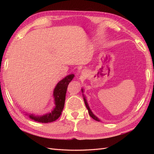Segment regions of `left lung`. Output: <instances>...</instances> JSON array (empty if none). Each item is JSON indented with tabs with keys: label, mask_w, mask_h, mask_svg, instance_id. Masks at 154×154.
<instances>
[{
	"label": "left lung",
	"mask_w": 154,
	"mask_h": 154,
	"mask_svg": "<svg viewBox=\"0 0 154 154\" xmlns=\"http://www.w3.org/2000/svg\"><path fill=\"white\" fill-rule=\"evenodd\" d=\"M82 92H83V88H82ZM83 100H84V102H85V106H86V107H87V110H88V114H89V115H90L91 117L92 118L94 119V120H96V121H97V122H100V120L98 118H97L96 116H94V114H93V113L92 112V111H91V110L90 109L89 106H88V105L87 102V100H86L85 97L84 96V95H83Z\"/></svg>",
	"instance_id": "left-lung-1"
}]
</instances>
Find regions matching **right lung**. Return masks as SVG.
Segmentation results:
<instances>
[{
    "label": "right lung",
    "mask_w": 154,
    "mask_h": 154,
    "mask_svg": "<svg viewBox=\"0 0 154 154\" xmlns=\"http://www.w3.org/2000/svg\"><path fill=\"white\" fill-rule=\"evenodd\" d=\"M74 74H70L60 81L54 88L53 91V97L54 98L55 107L51 112L45 114L44 116H37L33 114L29 115V118L40 123H50L57 120L62 114L66 94L69 83L73 79ZM27 115V114H26Z\"/></svg>",
    "instance_id": "right-lung-1"
}]
</instances>
